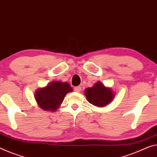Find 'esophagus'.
Returning a JSON list of instances; mask_svg holds the SVG:
<instances>
[{"instance_id": "obj_1", "label": "esophagus", "mask_w": 157, "mask_h": 157, "mask_svg": "<svg viewBox=\"0 0 157 157\" xmlns=\"http://www.w3.org/2000/svg\"><path fill=\"white\" fill-rule=\"evenodd\" d=\"M74 91H75V92L79 93L81 90V88L80 86H76V87H74Z\"/></svg>"}]
</instances>
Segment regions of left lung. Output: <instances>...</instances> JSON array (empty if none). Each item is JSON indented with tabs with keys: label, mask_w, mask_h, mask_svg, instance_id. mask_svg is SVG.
Masks as SVG:
<instances>
[{
	"label": "left lung",
	"mask_w": 157,
	"mask_h": 157,
	"mask_svg": "<svg viewBox=\"0 0 157 157\" xmlns=\"http://www.w3.org/2000/svg\"><path fill=\"white\" fill-rule=\"evenodd\" d=\"M84 95L88 102L98 107H104L112 102L115 94L109 87H106L102 82L98 81L91 88L85 89Z\"/></svg>",
	"instance_id": "8db88e82"
}]
</instances>
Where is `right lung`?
Instances as JSON below:
<instances>
[{"label":"right lung","mask_w":157,"mask_h":157,"mask_svg":"<svg viewBox=\"0 0 157 157\" xmlns=\"http://www.w3.org/2000/svg\"><path fill=\"white\" fill-rule=\"evenodd\" d=\"M73 89L67 82L53 81L35 91L34 98L40 109L54 112L60 107L65 95Z\"/></svg>","instance_id":"1"}]
</instances>
